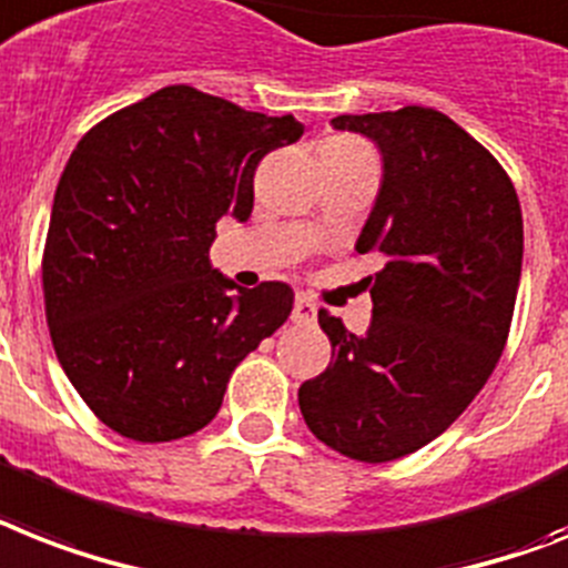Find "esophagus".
<instances>
[{"mask_svg": "<svg viewBox=\"0 0 568 568\" xmlns=\"http://www.w3.org/2000/svg\"><path fill=\"white\" fill-rule=\"evenodd\" d=\"M315 315H317V308L312 300H306V297L294 300V308H292L294 324H312V321H315Z\"/></svg>", "mask_w": 568, "mask_h": 568, "instance_id": "1", "label": "esophagus"}]
</instances>
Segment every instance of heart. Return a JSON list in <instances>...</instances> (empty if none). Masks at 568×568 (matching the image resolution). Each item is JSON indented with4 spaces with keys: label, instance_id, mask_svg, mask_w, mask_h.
Segmentation results:
<instances>
[{
    "label": "heart",
    "instance_id": "b5f03b06",
    "mask_svg": "<svg viewBox=\"0 0 568 568\" xmlns=\"http://www.w3.org/2000/svg\"><path fill=\"white\" fill-rule=\"evenodd\" d=\"M349 151H367L358 140H347V136H335L324 145V154H349Z\"/></svg>",
    "mask_w": 568,
    "mask_h": 568
}]
</instances>
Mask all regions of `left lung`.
<instances>
[{
	"label": "left lung",
	"instance_id": "obj_1",
	"mask_svg": "<svg viewBox=\"0 0 568 568\" xmlns=\"http://www.w3.org/2000/svg\"><path fill=\"white\" fill-rule=\"evenodd\" d=\"M382 154L356 242L376 253L364 335L317 315L332 362L300 385L306 426L341 455H412L464 414L499 362L523 274V210L496 156L432 108L335 116Z\"/></svg>",
	"mask_w": 568,
	"mask_h": 568
}]
</instances>
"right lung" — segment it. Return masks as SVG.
<instances>
[{"label":"right lung","mask_w":568,"mask_h":568,"mask_svg":"<svg viewBox=\"0 0 568 568\" xmlns=\"http://www.w3.org/2000/svg\"><path fill=\"white\" fill-rule=\"evenodd\" d=\"M294 116L174 84L99 122L69 156L43 251L54 353L90 412L140 444L195 435L230 373L292 315L285 283L210 265L219 219H251L253 174Z\"/></svg>","instance_id":"add662e5"}]
</instances>
